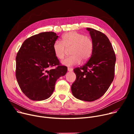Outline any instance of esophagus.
<instances>
[{"mask_svg": "<svg viewBox=\"0 0 134 134\" xmlns=\"http://www.w3.org/2000/svg\"><path fill=\"white\" fill-rule=\"evenodd\" d=\"M67 69H68V71L69 72H72L73 70V69L72 68H70V67H68Z\"/></svg>", "mask_w": 134, "mask_h": 134, "instance_id": "esophagus-1", "label": "esophagus"}]
</instances>
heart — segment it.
<instances>
[{"instance_id":"b5f03b06","label":"heart","mask_w":134,"mask_h":134,"mask_svg":"<svg viewBox=\"0 0 134 134\" xmlns=\"http://www.w3.org/2000/svg\"><path fill=\"white\" fill-rule=\"evenodd\" d=\"M62 42L56 41L53 46L55 56L61 60L65 58L67 49H71L72 55L62 61L63 65L73 66L79 65L81 60H88L92 55L93 49V41L90 36L76 31H69L62 37Z\"/></svg>"}]
</instances>
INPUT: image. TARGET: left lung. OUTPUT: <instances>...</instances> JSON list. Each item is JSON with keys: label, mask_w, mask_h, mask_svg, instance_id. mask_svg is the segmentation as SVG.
Returning a JSON list of instances; mask_svg holds the SVG:
<instances>
[{"label": "left lung", "mask_w": 134, "mask_h": 134, "mask_svg": "<svg viewBox=\"0 0 134 134\" xmlns=\"http://www.w3.org/2000/svg\"><path fill=\"white\" fill-rule=\"evenodd\" d=\"M87 30L93 41V52L85 65L74 69L76 78L71 90L77 99L92 102L102 97L113 81L116 58L106 35L92 28Z\"/></svg>", "instance_id": "left-lung-1"}]
</instances>
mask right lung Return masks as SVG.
I'll return each instance as SVG.
<instances>
[{"label":"right lung","instance_id":"obj_1","mask_svg":"<svg viewBox=\"0 0 134 134\" xmlns=\"http://www.w3.org/2000/svg\"><path fill=\"white\" fill-rule=\"evenodd\" d=\"M58 38L52 31L35 35L24 41L17 54L16 79L23 93L31 100L48 99L54 92L56 80L67 72L53 51Z\"/></svg>","mask_w":134,"mask_h":134}]
</instances>
